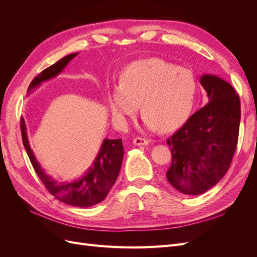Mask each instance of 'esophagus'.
<instances>
[{
    "instance_id": "1",
    "label": "esophagus",
    "mask_w": 257,
    "mask_h": 257,
    "mask_svg": "<svg viewBox=\"0 0 257 257\" xmlns=\"http://www.w3.org/2000/svg\"><path fill=\"white\" fill-rule=\"evenodd\" d=\"M148 143H149L148 139L142 138V137H136L133 139V144L136 146H145V145H148Z\"/></svg>"
}]
</instances>
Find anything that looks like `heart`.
<instances>
[{
	"mask_svg": "<svg viewBox=\"0 0 257 257\" xmlns=\"http://www.w3.org/2000/svg\"><path fill=\"white\" fill-rule=\"evenodd\" d=\"M196 90L195 76L190 69L151 58L124 67L120 82L107 88V99L120 123L136 113L141 102L145 125L151 131L170 132L189 118Z\"/></svg>",
	"mask_w": 257,
	"mask_h": 257,
	"instance_id": "obj_1",
	"label": "heart"
}]
</instances>
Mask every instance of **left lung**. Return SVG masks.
Here are the masks:
<instances>
[{
	"label": "left lung",
	"instance_id": "left-lung-1",
	"mask_svg": "<svg viewBox=\"0 0 257 257\" xmlns=\"http://www.w3.org/2000/svg\"><path fill=\"white\" fill-rule=\"evenodd\" d=\"M200 84L208 103L168 138L172 165L168 182L186 195H199L226 174L236 151L240 99L231 85L215 75H203Z\"/></svg>",
	"mask_w": 257,
	"mask_h": 257
}]
</instances>
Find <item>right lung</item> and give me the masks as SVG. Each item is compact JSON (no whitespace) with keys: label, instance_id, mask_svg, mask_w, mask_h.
Here are the masks:
<instances>
[{"label":"right lung","instance_id":"obj_1","mask_svg":"<svg viewBox=\"0 0 257 257\" xmlns=\"http://www.w3.org/2000/svg\"><path fill=\"white\" fill-rule=\"evenodd\" d=\"M77 54H78V52L68 54V56L56 62L53 65L44 69L30 83L28 94H30L34 89L40 87L44 81H47L53 78V77L58 76L66 67L69 61L73 60ZM20 128L23 146L26 148L29 159L32 163L37 176L40 177L42 182L46 186V189L54 197L66 205L82 208L96 205L105 199L107 194L109 193L112 185L114 184L116 178H118L121 169L124 155L122 139L105 138L94 162L92 163V166L81 178L71 182L59 183L49 175L46 174L45 170L40 165V163L37 162L30 147L27 134V125L22 116L20 119Z\"/></svg>","mask_w":257,"mask_h":257}]
</instances>
